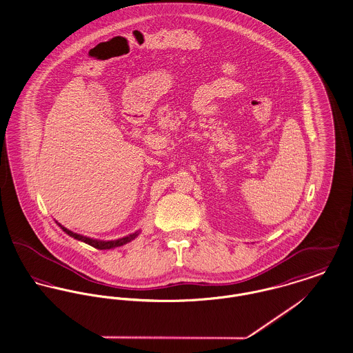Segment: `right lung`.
<instances>
[{"label": "right lung", "mask_w": 353, "mask_h": 353, "mask_svg": "<svg viewBox=\"0 0 353 353\" xmlns=\"http://www.w3.org/2000/svg\"><path fill=\"white\" fill-rule=\"evenodd\" d=\"M59 226H60V228H61L67 234L73 236L74 239L83 241V242H85V243H88V245L94 246V249H100V250H104V249H112V248H117V246H121V245H124V243L130 242L131 239H134V238L138 235L135 233V234L130 235V236H124V238H120V239H117V241H97V239H92V238H87V236H83V235L72 233L71 230L65 229V228H64V226H61V225H59Z\"/></svg>", "instance_id": "right-lung-1"}]
</instances>
